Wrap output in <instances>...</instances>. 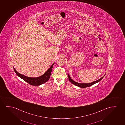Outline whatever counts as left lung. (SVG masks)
<instances>
[{
	"instance_id": "left-lung-1",
	"label": "left lung",
	"mask_w": 125,
	"mask_h": 125,
	"mask_svg": "<svg viewBox=\"0 0 125 125\" xmlns=\"http://www.w3.org/2000/svg\"><path fill=\"white\" fill-rule=\"evenodd\" d=\"M104 78V76L102 77V78H101L100 79L97 80L96 81H93L92 83H78V82H76L75 81H73V80L72 79L71 77H70L69 75L68 74V78H69V80L70 81V82L71 83H72L74 85H75V86H78V87L81 88H86L88 87H89L90 86H92L93 85L95 84L96 83L98 82L99 81H101V80L103 78Z\"/></svg>"
}]
</instances>
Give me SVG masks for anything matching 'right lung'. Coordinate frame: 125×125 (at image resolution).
Masks as SVG:
<instances>
[{
  "label": "right lung",
  "instance_id": "add662e5",
  "mask_svg": "<svg viewBox=\"0 0 125 125\" xmlns=\"http://www.w3.org/2000/svg\"><path fill=\"white\" fill-rule=\"evenodd\" d=\"M54 64V63L52 64V66L50 67V68H49L48 70H47L45 73L42 75V76H39L36 78H31V77H28L27 76H25L22 75L21 74L19 73L18 72L15 70L14 67H13V69L15 73H16V75L30 84L32 86H39L47 82L49 80L50 78V75H51Z\"/></svg>",
  "mask_w": 125,
  "mask_h": 125
}]
</instances>
